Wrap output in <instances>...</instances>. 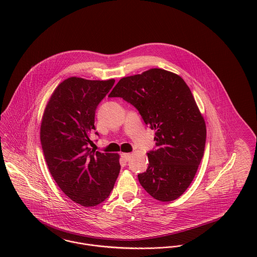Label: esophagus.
<instances>
[{
    "label": "esophagus",
    "mask_w": 257,
    "mask_h": 257,
    "mask_svg": "<svg viewBox=\"0 0 257 257\" xmlns=\"http://www.w3.org/2000/svg\"><path fill=\"white\" fill-rule=\"evenodd\" d=\"M120 156H121V158H122L124 161H128L130 158H131V156H132V154H131V153H121Z\"/></svg>",
    "instance_id": "esophagus-1"
}]
</instances>
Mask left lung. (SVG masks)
<instances>
[{"mask_svg":"<svg viewBox=\"0 0 257 257\" xmlns=\"http://www.w3.org/2000/svg\"><path fill=\"white\" fill-rule=\"evenodd\" d=\"M109 97L132 104L155 130L156 149L147 153V171L138 175L141 185L158 201L179 198L195 177L207 136L204 117L185 81L153 68L121 78Z\"/></svg>","mask_w":257,"mask_h":257,"instance_id":"left-lung-1","label":"left lung"}]
</instances>
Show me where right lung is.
I'll return each mask as SVG.
<instances>
[{
	"mask_svg": "<svg viewBox=\"0 0 257 257\" xmlns=\"http://www.w3.org/2000/svg\"><path fill=\"white\" fill-rule=\"evenodd\" d=\"M113 84V79L64 80L52 93L41 120L40 142L49 172L62 192L83 207L103 203L120 170L117 153L88 147L96 109Z\"/></svg>",
	"mask_w": 257,
	"mask_h": 257,
	"instance_id": "right-lung-1",
	"label": "right lung"
}]
</instances>
